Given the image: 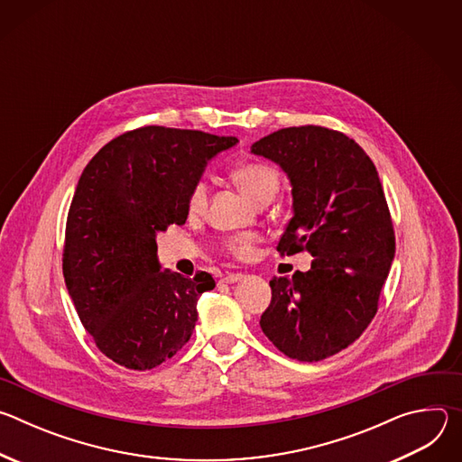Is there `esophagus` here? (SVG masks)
Segmentation results:
<instances>
[{
	"label": "esophagus",
	"mask_w": 462,
	"mask_h": 462,
	"mask_svg": "<svg viewBox=\"0 0 462 462\" xmlns=\"http://www.w3.org/2000/svg\"><path fill=\"white\" fill-rule=\"evenodd\" d=\"M243 280V274H226L221 282L223 283H236V282H241Z\"/></svg>",
	"instance_id": "obj_1"
}]
</instances>
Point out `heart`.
I'll return each instance as SVG.
<instances>
[{
    "mask_svg": "<svg viewBox=\"0 0 462 462\" xmlns=\"http://www.w3.org/2000/svg\"><path fill=\"white\" fill-rule=\"evenodd\" d=\"M234 180L243 189V193L254 203H259L265 197H274L280 189V173L263 162H248L239 166L234 171ZM208 205V184L205 180H197L188 195V212L191 216H201L207 210ZM255 243V236L245 234L226 239L225 248L234 257H246L252 252V246Z\"/></svg>",
    "mask_w": 462,
    "mask_h": 462,
    "instance_id": "obj_1",
    "label": "heart"
}]
</instances>
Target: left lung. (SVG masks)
<instances>
[{"label": "left lung", "mask_w": 462, "mask_h": 462, "mask_svg": "<svg viewBox=\"0 0 462 462\" xmlns=\"http://www.w3.org/2000/svg\"><path fill=\"white\" fill-rule=\"evenodd\" d=\"M287 173L292 210L282 255L307 250L310 271L273 278L261 314L265 337L289 358L318 362L351 346L376 314L394 257V232L378 171L347 135L285 127L252 144Z\"/></svg>", "instance_id": "left-lung-1"}]
</instances>
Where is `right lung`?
<instances>
[{"label":"right lung","instance_id":"obj_1","mask_svg":"<svg viewBox=\"0 0 462 462\" xmlns=\"http://www.w3.org/2000/svg\"><path fill=\"white\" fill-rule=\"evenodd\" d=\"M236 143L146 125L107 143L82 171L65 226L63 278L86 331L115 364L153 369L189 340L197 300L216 282L161 271L155 237L186 223L191 186Z\"/></svg>","mask_w":462,"mask_h":462}]
</instances>
